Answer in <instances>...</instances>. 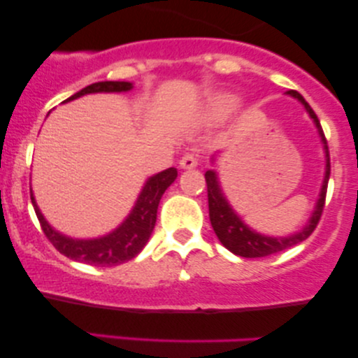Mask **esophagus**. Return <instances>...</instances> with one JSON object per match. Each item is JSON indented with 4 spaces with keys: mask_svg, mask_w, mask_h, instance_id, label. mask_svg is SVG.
<instances>
[{
    "mask_svg": "<svg viewBox=\"0 0 358 358\" xmlns=\"http://www.w3.org/2000/svg\"><path fill=\"white\" fill-rule=\"evenodd\" d=\"M199 165V159H196L195 155H185L182 159H180V166L183 168V170H192V168H195Z\"/></svg>",
    "mask_w": 358,
    "mask_h": 358,
    "instance_id": "34e87169",
    "label": "esophagus"
}]
</instances>
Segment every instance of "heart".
Wrapping results in <instances>:
<instances>
[{"mask_svg":"<svg viewBox=\"0 0 358 358\" xmlns=\"http://www.w3.org/2000/svg\"><path fill=\"white\" fill-rule=\"evenodd\" d=\"M237 106V99L229 94H220V96L213 97L210 102V114L213 117H222Z\"/></svg>","mask_w":358,"mask_h":358,"instance_id":"obj_1","label":"heart"}]
</instances>
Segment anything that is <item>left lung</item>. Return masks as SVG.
<instances>
[{
	"label": "left lung",
	"mask_w": 358,
	"mask_h": 358,
	"mask_svg": "<svg viewBox=\"0 0 358 358\" xmlns=\"http://www.w3.org/2000/svg\"><path fill=\"white\" fill-rule=\"evenodd\" d=\"M289 96H293L294 99H298L305 106L311 119L315 121L316 127H318V133L322 136V141L324 145V153H327V170H324V180L322 193H320V200L316 202V208L311 215L310 222L303 231L298 234H293V236L287 237H268L261 236V234L250 231L248 225L242 222L237 213L232 210L231 205H229L225 196L222 195V190L219 187V182H217V175L213 173L212 170H208L205 173V182H207V195H208V217H210V224L213 227V232L217 234L219 241L225 245L231 252L237 254L241 257H264L271 256V254L281 252V250L293 248V245L299 244L313 234V231L318 225L320 217L323 213L324 207V199H327V188H328V180H330V151H328L327 138H324V133L322 129V124H320V119L315 114V110L311 109V106L305 101V97L301 94L296 92V90H287Z\"/></svg>",
	"instance_id": "1"
}]
</instances>
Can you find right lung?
<instances>
[{
    "mask_svg": "<svg viewBox=\"0 0 358 358\" xmlns=\"http://www.w3.org/2000/svg\"><path fill=\"white\" fill-rule=\"evenodd\" d=\"M131 89H133L131 82H96V84H90L85 89H82L80 92L73 94L67 101H73L77 97L92 92H126V90ZM176 176H178V171L175 168H168L162 173L148 178L146 185L143 187V192L139 193L138 202L129 215H127V219L119 225L116 231L110 232L109 236L101 237V239L77 241L53 231L50 225H48V222L43 219L40 208L36 207L31 190L30 196L45 237L52 242L53 248L59 250L60 254L72 259V261L85 262V264L90 266H109L110 268V266H117L126 261H131V259L136 257L141 252L155 229L159 200H162L166 188L175 182Z\"/></svg>",
    "mask_w": 358,
    "mask_h": 358,
    "instance_id": "add662e5",
    "label": "right lung"
}]
</instances>
